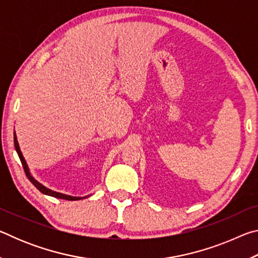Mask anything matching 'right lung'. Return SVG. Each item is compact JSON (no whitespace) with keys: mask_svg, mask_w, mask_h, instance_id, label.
Wrapping results in <instances>:
<instances>
[{"mask_svg":"<svg viewBox=\"0 0 258 258\" xmlns=\"http://www.w3.org/2000/svg\"><path fill=\"white\" fill-rule=\"evenodd\" d=\"M15 148H16L17 152H18V156H19V158H20L21 164H23V167H24V171H25L26 176L28 177V180H29L30 182H32L33 184H34L35 186H36L37 189L42 192V194H44V195H49V196H52V197L60 198V199H64V200H80V199H82L81 197H71V196L62 195V194H59V192L52 191V190H50V189H47V187L43 186V185L41 184V183H38L36 180H35V178H34L32 175H30L29 169H28V167H27V164H26V161H25V159H24V156H23V154H21L20 148H19V145H18V141H17V137H16V134H15Z\"/></svg>","mask_w":258,"mask_h":258,"instance_id":"right-lung-1","label":"right lung"}]
</instances>
